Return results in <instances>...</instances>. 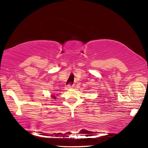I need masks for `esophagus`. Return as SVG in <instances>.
<instances>
[{
    "instance_id": "esophagus-1",
    "label": "esophagus",
    "mask_w": 148,
    "mask_h": 148,
    "mask_svg": "<svg viewBox=\"0 0 148 148\" xmlns=\"http://www.w3.org/2000/svg\"><path fill=\"white\" fill-rule=\"evenodd\" d=\"M72 87H73V85H71V84H68L67 86L65 87V90H69V88H71Z\"/></svg>"
}]
</instances>
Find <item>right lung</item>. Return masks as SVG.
Masks as SVG:
<instances>
[{"mask_svg":"<svg viewBox=\"0 0 148 148\" xmlns=\"http://www.w3.org/2000/svg\"><path fill=\"white\" fill-rule=\"evenodd\" d=\"M52 98H53V99H56V97L54 96H52Z\"/></svg>","mask_w":148,"mask_h":148,"instance_id":"right-lung-1","label":"right lung"}]
</instances>
